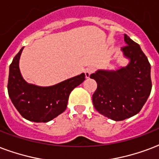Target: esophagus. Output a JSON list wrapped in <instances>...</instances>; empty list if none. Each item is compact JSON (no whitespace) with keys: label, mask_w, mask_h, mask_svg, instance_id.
<instances>
[{"label":"esophagus","mask_w":159,"mask_h":159,"mask_svg":"<svg viewBox=\"0 0 159 159\" xmlns=\"http://www.w3.org/2000/svg\"><path fill=\"white\" fill-rule=\"evenodd\" d=\"M94 68L93 67H87V69L85 70V76L87 78H89L90 75L94 72Z\"/></svg>","instance_id":"obj_1"}]
</instances>
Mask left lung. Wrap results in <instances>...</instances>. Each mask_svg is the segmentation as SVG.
<instances>
[{"instance_id":"8db88e82","label":"left lung","mask_w":159,"mask_h":159,"mask_svg":"<svg viewBox=\"0 0 159 159\" xmlns=\"http://www.w3.org/2000/svg\"><path fill=\"white\" fill-rule=\"evenodd\" d=\"M121 48L129 59L126 67L116 71L98 70L90 77L97 88L92 96L93 106L99 113L116 121L138 114L145 104L152 89L150 63L140 46L125 34Z\"/></svg>"}]
</instances>
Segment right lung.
Returning a JSON list of instances; mask_svg holds the SVG:
<instances>
[{
    "label": "right lung",
    "mask_w": 159,
    "mask_h": 159,
    "mask_svg": "<svg viewBox=\"0 0 159 159\" xmlns=\"http://www.w3.org/2000/svg\"><path fill=\"white\" fill-rule=\"evenodd\" d=\"M22 50L23 48L10 65L7 84L9 97L22 117L33 122L46 123L66 110L70 93L84 81L85 74L82 73L51 87L28 84L19 68Z\"/></svg>",
    "instance_id": "add662e5"
}]
</instances>
